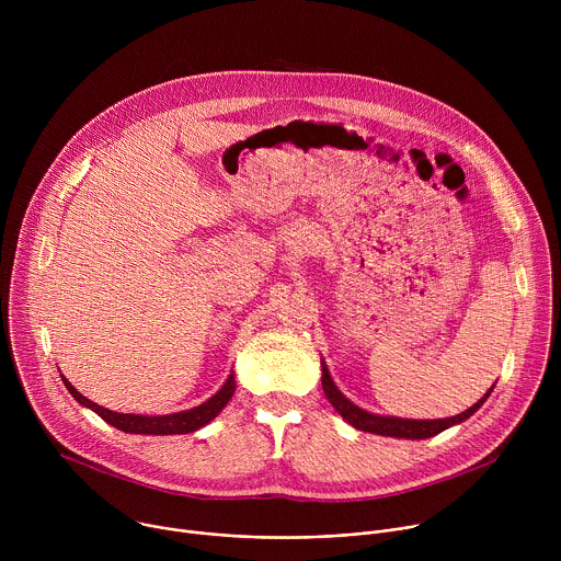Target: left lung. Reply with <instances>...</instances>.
Returning a JSON list of instances; mask_svg holds the SVG:
<instances>
[{
  "label": "left lung",
  "instance_id": "left-lung-1",
  "mask_svg": "<svg viewBox=\"0 0 561 561\" xmlns=\"http://www.w3.org/2000/svg\"><path fill=\"white\" fill-rule=\"evenodd\" d=\"M322 388L324 394L329 397V402L333 404V409L357 431L364 433H375V435H386V437H399V439H426L433 437L455 424H461L463 420H468L479 407H482L489 394L493 392L495 386H491V390L479 399L477 404H472L468 411L455 415V417H446V420H402V417H383V415H373L359 407H355L351 399H346L340 388L335 386L324 359H322Z\"/></svg>",
  "mask_w": 561,
  "mask_h": 561
}]
</instances>
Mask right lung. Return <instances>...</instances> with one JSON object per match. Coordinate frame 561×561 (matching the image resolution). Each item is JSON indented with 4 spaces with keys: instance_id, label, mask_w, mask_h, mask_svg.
<instances>
[{
    "instance_id": "add662e5",
    "label": "right lung",
    "mask_w": 561,
    "mask_h": 561,
    "mask_svg": "<svg viewBox=\"0 0 561 561\" xmlns=\"http://www.w3.org/2000/svg\"><path fill=\"white\" fill-rule=\"evenodd\" d=\"M61 381L79 404L95 411L111 426H115L124 433H135V435H186V433H193V431L206 426L210 420H215L234 392V375H230L210 399H206L204 404H199L191 411H180V413H171V415H133V413H115V411H108V409L91 402V399H87L82 392L75 390V386L64 375H61Z\"/></svg>"
}]
</instances>
